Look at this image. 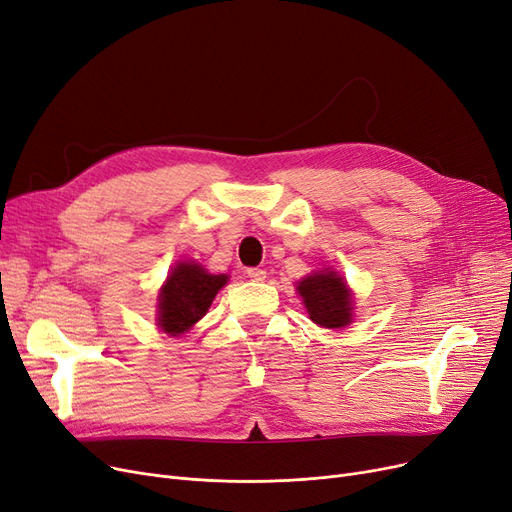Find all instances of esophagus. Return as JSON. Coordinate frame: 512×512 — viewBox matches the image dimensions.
<instances>
[{
    "mask_svg": "<svg viewBox=\"0 0 512 512\" xmlns=\"http://www.w3.org/2000/svg\"><path fill=\"white\" fill-rule=\"evenodd\" d=\"M246 273H248V277L252 281H264L266 279V271L264 269H248Z\"/></svg>",
    "mask_w": 512,
    "mask_h": 512,
    "instance_id": "esophagus-1",
    "label": "esophagus"
}]
</instances>
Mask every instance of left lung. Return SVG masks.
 I'll return each instance as SVG.
<instances>
[{
	"label": "left lung",
	"mask_w": 512,
	"mask_h": 512,
	"mask_svg": "<svg viewBox=\"0 0 512 512\" xmlns=\"http://www.w3.org/2000/svg\"><path fill=\"white\" fill-rule=\"evenodd\" d=\"M298 294L316 325L337 329L352 323V294L346 281L333 271L308 275L298 283Z\"/></svg>",
	"instance_id": "obj_1"
}]
</instances>
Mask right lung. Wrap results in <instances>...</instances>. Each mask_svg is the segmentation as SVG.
<instances>
[{"label":"right lung","mask_w":512,"mask_h":512,"mask_svg":"<svg viewBox=\"0 0 512 512\" xmlns=\"http://www.w3.org/2000/svg\"><path fill=\"white\" fill-rule=\"evenodd\" d=\"M227 279V275L206 273L200 264L179 262L158 296V325L162 331L179 335L193 327L208 312Z\"/></svg>","instance_id":"1"}]
</instances>
